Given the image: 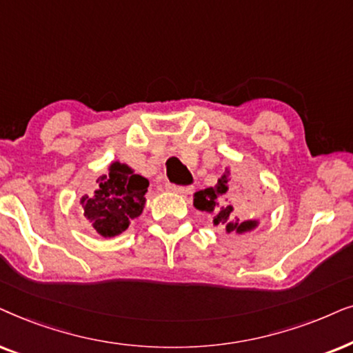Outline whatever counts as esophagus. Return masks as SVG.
<instances>
[{"label": "esophagus", "mask_w": 353, "mask_h": 353, "mask_svg": "<svg viewBox=\"0 0 353 353\" xmlns=\"http://www.w3.org/2000/svg\"><path fill=\"white\" fill-rule=\"evenodd\" d=\"M169 190L176 192V194H190L192 187H182V185H174V184H166Z\"/></svg>", "instance_id": "1"}]
</instances>
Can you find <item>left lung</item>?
<instances>
[{
    "label": "left lung",
    "mask_w": 353,
    "mask_h": 353,
    "mask_svg": "<svg viewBox=\"0 0 353 353\" xmlns=\"http://www.w3.org/2000/svg\"><path fill=\"white\" fill-rule=\"evenodd\" d=\"M231 168H225L218 184L194 194V206L199 211H205L213 216V225L223 229L225 234L252 232L260 225L258 219H243V216L252 206V200L245 196L248 190H236L232 185Z\"/></svg>",
    "instance_id": "obj_1"
}]
</instances>
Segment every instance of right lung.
I'll return each mask as SVG.
<instances>
[{"mask_svg": "<svg viewBox=\"0 0 353 353\" xmlns=\"http://www.w3.org/2000/svg\"><path fill=\"white\" fill-rule=\"evenodd\" d=\"M97 182V190L81 199L83 216L101 237H116L143 213L150 182L121 161H112Z\"/></svg>", "mask_w": 353, "mask_h": 353, "instance_id": "right-lung-1", "label": "right lung"}]
</instances>
